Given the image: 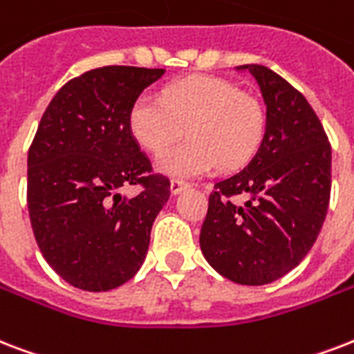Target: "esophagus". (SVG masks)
Listing matches in <instances>:
<instances>
[{"label": "esophagus", "mask_w": 354, "mask_h": 354, "mask_svg": "<svg viewBox=\"0 0 354 354\" xmlns=\"http://www.w3.org/2000/svg\"><path fill=\"white\" fill-rule=\"evenodd\" d=\"M189 183L183 182V180H178V178H172L171 180V193L172 195H178V193H182L183 189H187Z\"/></svg>", "instance_id": "esophagus-1"}]
</instances>
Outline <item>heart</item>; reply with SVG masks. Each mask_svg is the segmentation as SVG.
Wrapping results in <instances>:
<instances>
[{
	"label": "heart",
	"instance_id": "obj_1",
	"mask_svg": "<svg viewBox=\"0 0 354 354\" xmlns=\"http://www.w3.org/2000/svg\"><path fill=\"white\" fill-rule=\"evenodd\" d=\"M263 124V109L254 96L209 75L171 83L163 98L141 94L129 111L135 141L152 153L165 152L188 129V141L158 161L163 172L183 178L245 165L260 145Z\"/></svg>",
	"mask_w": 354,
	"mask_h": 354
}]
</instances>
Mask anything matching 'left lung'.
Masks as SVG:
<instances>
[{
  "label": "left lung",
  "mask_w": 354,
  "mask_h": 354,
  "mask_svg": "<svg viewBox=\"0 0 354 354\" xmlns=\"http://www.w3.org/2000/svg\"><path fill=\"white\" fill-rule=\"evenodd\" d=\"M267 105L266 135L243 171L213 185L202 254L232 282L263 286L290 273L319 236L330 201V142L308 100L261 64H243ZM247 194L245 205L234 196Z\"/></svg>",
  "instance_id": "8db88e82"
}]
</instances>
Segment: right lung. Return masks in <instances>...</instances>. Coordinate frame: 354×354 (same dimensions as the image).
Wrapping results in <instances>:
<instances>
[{
  "label": "right lung",
  "instance_id": "add662e5",
  "mask_svg": "<svg viewBox=\"0 0 354 354\" xmlns=\"http://www.w3.org/2000/svg\"><path fill=\"white\" fill-rule=\"evenodd\" d=\"M163 68L102 66L59 88L27 153V207L40 252L74 288L107 291L145 261L171 196L129 129V111ZM142 193L122 199L120 189Z\"/></svg>",
  "mask_w": 354,
  "mask_h": 354
}]
</instances>
